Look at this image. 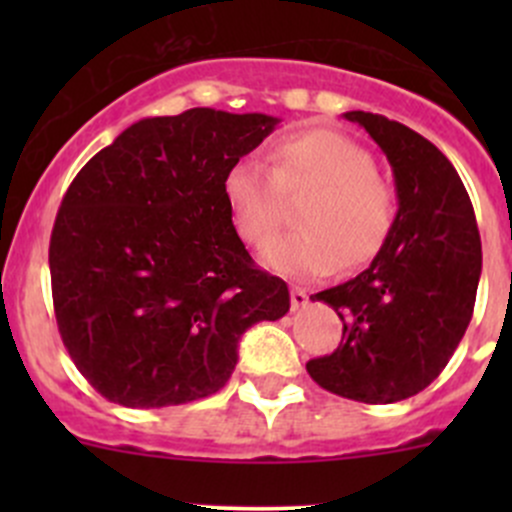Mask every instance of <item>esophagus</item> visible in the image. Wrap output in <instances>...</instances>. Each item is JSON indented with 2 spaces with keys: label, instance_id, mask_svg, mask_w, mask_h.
I'll return each instance as SVG.
<instances>
[{
  "label": "esophagus",
  "instance_id": "1",
  "mask_svg": "<svg viewBox=\"0 0 512 512\" xmlns=\"http://www.w3.org/2000/svg\"><path fill=\"white\" fill-rule=\"evenodd\" d=\"M307 292L302 287H292L289 289V302H292V309H302L307 304Z\"/></svg>",
  "mask_w": 512,
  "mask_h": 512
}]
</instances>
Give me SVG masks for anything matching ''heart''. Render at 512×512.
<instances>
[{
  "instance_id": "obj_1",
  "label": "heart",
  "mask_w": 512,
  "mask_h": 512,
  "mask_svg": "<svg viewBox=\"0 0 512 512\" xmlns=\"http://www.w3.org/2000/svg\"><path fill=\"white\" fill-rule=\"evenodd\" d=\"M314 188L299 208L302 230L277 237L265 250L272 270L289 277H324L359 270L384 252L396 227V193L374 173L364 146L332 128H309L272 148V175L252 160L225 173L223 193L237 237L265 247L280 230V193Z\"/></svg>"
}]
</instances>
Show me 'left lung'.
<instances>
[{
  "mask_svg": "<svg viewBox=\"0 0 512 512\" xmlns=\"http://www.w3.org/2000/svg\"><path fill=\"white\" fill-rule=\"evenodd\" d=\"M394 170L396 227L354 280L317 294L344 322L332 354L307 361L322 389L364 404H394L443 371L473 317L480 235L451 160L421 133L379 113L347 111Z\"/></svg>",
  "mask_w": 512,
  "mask_h": 512,
  "instance_id": "1",
  "label": "left lung"
}]
</instances>
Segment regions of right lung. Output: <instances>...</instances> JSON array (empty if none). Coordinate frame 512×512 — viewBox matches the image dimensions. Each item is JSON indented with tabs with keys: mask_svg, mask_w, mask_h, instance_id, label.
I'll return each instance as SVG.
<instances>
[{
	"mask_svg": "<svg viewBox=\"0 0 512 512\" xmlns=\"http://www.w3.org/2000/svg\"><path fill=\"white\" fill-rule=\"evenodd\" d=\"M267 113L141 118L66 190L49 245L56 324L113 404L160 409L227 384L240 337L285 317L289 289L232 227L225 173L277 128Z\"/></svg>",
	"mask_w": 512,
	"mask_h": 512,
	"instance_id": "add662e5",
	"label": "right lung"
}]
</instances>
